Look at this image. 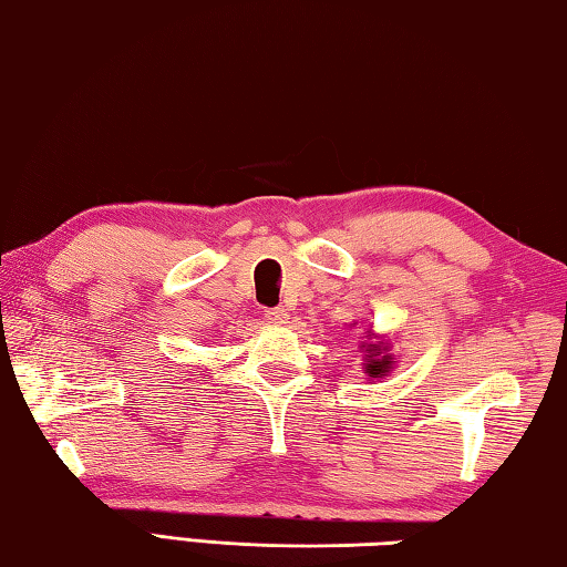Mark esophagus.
I'll return each instance as SVG.
<instances>
[{
    "label": "esophagus",
    "instance_id": "esophagus-1",
    "mask_svg": "<svg viewBox=\"0 0 567 567\" xmlns=\"http://www.w3.org/2000/svg\"><path fill=\"white\" fill-rule=\"evenodd\" d=\"M265 318L270 322H285L287 320V310L280 305V307H270V310H265Z\"/></svg>",
    "mask_w": 567,
    "mask_h": 567
}]
</instances>
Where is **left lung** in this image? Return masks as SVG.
Listing matches in <instances>:
<instances>
[{
  "label": "left lung",
  "mask_w": 567,
  "mask_h": 567,
  "mask_svg": "<svg viewBox=\"0 0 567 567\" xmlns=\"http://www.w3.org/2000/svg\"><path fill=\"white\" fill-rule=\"evenodd\" d=\"M370 352H372V354H368V358H370V360H368V372H370V378H380L382 372H388L392 358H390V354H382V358L378 360V358H375V354H378L375 348H372Z\"/></svg>",
  "instance_id": "8db88e82"
}]
</instances>
